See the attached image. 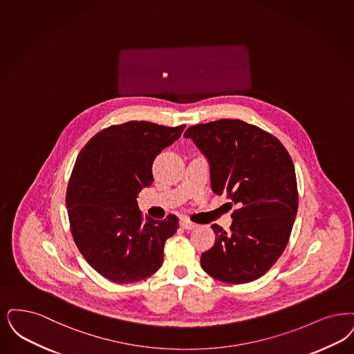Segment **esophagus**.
Instances as JSON below:
<instances>
[{
  "label": "esophagus",
  "mask_w": 354,
  "mask_h": 354,
  "mask_svg": "<svg viewBox=\"0 0 354 354\" xmlns=\"http://www.w3.org/2000/svg\"><path fill=\"white\" fill-rule=\"evenodd\" d=\"M180 227L185 229V230H191V229H195V227H198L196 224H194V223H191L189 220H187V218H180Z\"/></svg>",
  "instance_id": "esophagus-1"
}]
</instances>
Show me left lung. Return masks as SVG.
I'll return each mask as SVG.
<instances>
[{"label": "left lung", "mask_w": 354, "mask_h": 354, "mask_svg": "<svg viewBox=\"0 0 354 354\" xmlns=\"http://www.w3.org/2000/svg\"><path fill=\"white\" fill-rule=\"evenodd\" d=\"M209 163L211 185L239 207L227 233L217 224L201 268L221 282H253L277 262L297 212L294 163L281 142L240 120H218L184 133ZM232 204V203H230Z\"/></svg>", "instance_id": "8db88e82"}]
</instances>
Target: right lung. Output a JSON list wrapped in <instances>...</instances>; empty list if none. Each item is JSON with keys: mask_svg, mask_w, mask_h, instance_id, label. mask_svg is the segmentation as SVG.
<instances>
[{"mask_svg": "<svg viewBox=\"0 0 354 354\" xmlns=\"http://www.w3.org/2000/svg\"><path fill=\"white\" fill-rule=\"evenodd\" d=\"M184 127L146 121L113 125L77 156L66 196L72 236L85 261L112 282L146 279L163 263L165 242L179 227L178 218L145 220L137 198L154 182L156 156Z\"/></svg>", "mask_w": 354, "mask_h": 354, "instance_id": "obj_1", "label": "right lung"}]
</instances>
